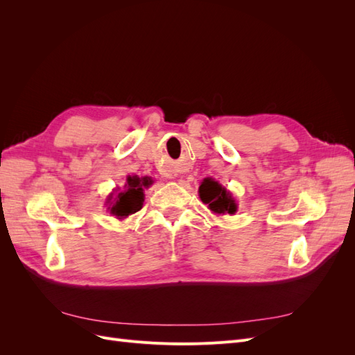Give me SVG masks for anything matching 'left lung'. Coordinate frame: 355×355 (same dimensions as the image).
I'll list each match as a JSON object with an SVG mask.
<instances>
[{
  "instance_id": "1",
  "label": "left lung",
  "mask_w": 355,
  "mask_h": 355,
  "mask_svg": "<svg viewBox=\"0 0 355 355\" xmlns=\"http://www.w3.org/2000/svg\"><path fill=\"white\" fill-rule=\"evenodd\" d=\"M198 192L201 201L207 204L213 213L234 214L237 211V202L232 198L231 192L223 188L218 180L206 178L201 182Z\"/></svg>"
}]
</instances>
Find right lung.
I'll list each match as a JSON object with an SVG mask.
<instances>
[{
	"label": "right lung",
	"mask_w": 355,
	"mask_h": 355,
	"mask_svg": "<svg viewBox=\"0 0 355 355\" xmlns=\"http://www.w3.org/2000/svg\"><path fill=\"white\" fill-rule=\"evenodd\" d=\"M153 184L151 178H139V176H127V184L124 191L118 192L111 204V214L116 219H124L130 214L142 209L144 204V188H148ZM112 200V196L108 201Z\"/></svg>",
	"instance_id": "right-lung-1"
}]
</instances>
